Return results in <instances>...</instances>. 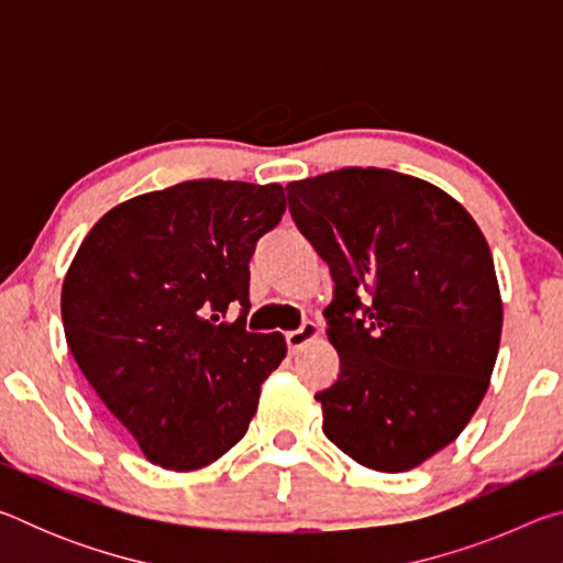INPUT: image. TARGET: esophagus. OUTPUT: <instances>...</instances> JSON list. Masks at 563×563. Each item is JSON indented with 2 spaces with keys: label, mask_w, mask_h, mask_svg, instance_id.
<instances>
[{
  "label": "esophagus",
  "mask_w": 563,
  "mask_h": 563,
  "mask_svg": "<svg viewBox=\"0 0 563 563\" xmlns=\"http://www.w3.org/2000/svg\"><path fill=\"white\" fill-rule=\"evenodd\" d=\"M318 338H320V325H318V322H310V320L302 322L298 330L285 332V342H288V347L292 352H298L300 347H305V345H308V342L318 340Z\"/></svg>",
  "instance_id": "34e87169"
}]
</instances>
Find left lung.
<instances>
[{
  "mask_svg": "<svg viewBox=\"0 0 563 563\" xmlns=\"http://www.w3.org/2000/svg\"><path fill=\"white\" fill-rule=\"evenodd\" d=\"M285 188L335 280L325 318L340 375L316 395L322 432L367 470H415L487 395L504 320L487 238L450 194L397 170Z\"/></svg>",
  "mask_w": 563,
  "mask_h": 563,
  "instance_id": "8db88e82",
  "label": "left lung"
}]
</instances>
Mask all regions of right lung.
<instances>
[{
	"mask_svg": "<svg viewBox=\"0 0 563 563\" xmlns=\"http://www.w3.org/2000/svg\"><path fill=\"white\" fill-rule=\"evenodd\" d=\"M278 184L184 180L113 206L62 285L76 365L151 464L194 472L243 440L288 345L245 332L255 243L278 225ZM238 301L242 318L223 321Z\"/></svg>",
	"mask_w": 563,
	"mask_h": 563,
	"instance_id": "1",
	"label": "right lung"
}]
</instances>
